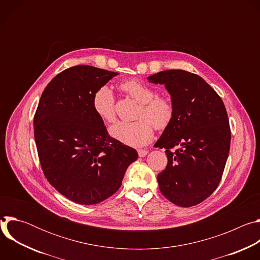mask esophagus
<instances>
[{
  "mask_svg": "<svg viewBox=\"0 0 260 260\" xmlns=\"http://www.w3.org/2000/svg\"><path fill=\"white\" fill-rule=\"evenodd\" d=\"M138 154H139L140 157H144V156H146L148 154V150H146V149H139L138 150Z\"/></svg>",
  "mask_w": 260,
  "mask_h": 260,
  "instance_id": "1",
  "label": "esophagus"
}]
</instances>
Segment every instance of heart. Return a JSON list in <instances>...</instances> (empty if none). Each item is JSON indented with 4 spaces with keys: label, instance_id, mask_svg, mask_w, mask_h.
Returning a JSON list of instances; mask_svg holds the SVG:
<instances>
[{
    "label": "heart",
    "instance_id": "obj_1",
    "mask_svg": "<svg viewBox=\"0 0 260 260\" xmlns=\"http://www.w3.org/2000/svg\"><path fill=\"white\" fill-rule=\"evenodd\" d=\"M120 89L140 104L135 122H118L110 129V134L119 142L141 147L149 143L157 131L168 128L175 116L173 101L166 95H156V91L138 80H128L120 84ZM92 108L95 114L106 123L116 120L114 94L108 86L100 87L93 94Z\"/></svg>",
    "mask_w": 260,
    "mask_h": 260
}]
</instances>
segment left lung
Segmentation results:
<instances>
[{"label": "left lung", "instance_id": "obj_1", "mask_svg": "<svg viewBox=\"0 0 260 260\" xmlns=\"http://www.w3.org/2000/svg\"><path fill=\"white\" fill-rule=\"evenodd\" d=\"M147 79L165 84L175 106L171 125L155 144L168 157L157 175L159 189L177 206H196L216 190L229 157L232 137L225 106L193 73L168 70ZM176 145L178 149L172 151Z\"/></svg>", "mask_w": 260, "mask_h": 260}]
</instances>
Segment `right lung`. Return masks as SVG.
I'll return each mask as SVG.
<instances>
[{
    "label": "right lung",
    "mask_w": 260,
    "mask_h": 260,
    "mask_svg": "<svg viewBox=\"0 0 260 260\" xmlns=\"http://www.w3.org/2000/svg\"><path fill=\"white\" fill-rule=\"evenodd\" d=\"M118 73L79 64L56 75L45 87L34 116L42 171L63 197L95 205L120 187L138 153L111 137L92 108L94 92Z\"/></svg>",
    "instance_id": "right-lung-1"
}]
</instances>
